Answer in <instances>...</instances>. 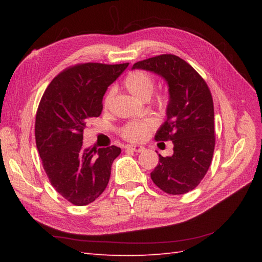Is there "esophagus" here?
Returning <instances> with one entry per match:
<instances>
[{"label": "esophagus", "mask_w": 262, "mask_h": 262, "mask_svg": "<svg viewBox=\"0 0 262 262\" xmlns=\"http://www.w3.org/2000/svg\"><path fill=\"white\" fill-rule=\"evenodd\" d=\"M125 148L129 149V151H133V152H137V153H141L144 151V149H145L143 146H140V145H126Z\"/></svg>", "instance_id": "1"}]
</instances>
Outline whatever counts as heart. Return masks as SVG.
<instances>
[{
    "instance_id": "b5f03b06",
    "label": "heart",
    "mask_w": 262,
    "mask_h": 262,
    "mask_svg": "<svg viewBox=\"0 0 262 262\" xmlns=\"http://www.w3.org/2000/svg\"><path fill=\"white\" fill-rule=\"evenodd\" d=\"M124 85L127 89V91L129 92L132 96H134L138 100H146L152 96V93L155 89V82L153 77L145 73L143 71H135L132 72L127 75L125 79ZM114 96V91L111 90L107 93L103 104L104 107H107L109 102L111 101V98ZM159 103L161 105H164L166 103V98L161 97L159 99ZM155 126V122L152 119H144V120H136L132 121L129 124H127L124 128H122V136L126 140L132 142H138L142 141L144 137L147 135V133L153 129Z\"/></svg>"
}]
</instances>
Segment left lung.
Masks as SVG:
<instances>
[{"label": "left lung", "mask_w": 262, "mask_h": 262, "mask_svg": "<svg viewBox=\"0 0 262 262\" xmlns=\"http://www.w3.org/2000/svg\"><path fill=\"white\" fill-rule=\"evenodd\" d=\"M152 72L169 88L166 119L155 134L157 141H172L173 154L163 158L151 172L153 182L170 194L191 191L203 180L215 147L214 104L204 79L176 55L164 54L133 65Z\"/></svg>", "instance_id": "left-lung-1"}]
</instances>
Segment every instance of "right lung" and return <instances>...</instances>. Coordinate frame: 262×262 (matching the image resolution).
<instances>
[{
  "mask_svg": "<svg viewBox=\"0 0 262 262\" xmlns=\"http://www.w3.org/2000/svg\"><path fill=\"white\" fill-rule=\"evenodd\" d=\"M129 63L72 66L51 82L39 103L35 135L43 170L59 194L76 206L93 203L107 187L121 149L84 147L86 121L99 117L110 84Z\"/></svg>",
  "mask_w": 262,
  "mask_h": 262,
  "instance_id": "right-lung-1",
  "label": "right lung"
}]
</instances>
